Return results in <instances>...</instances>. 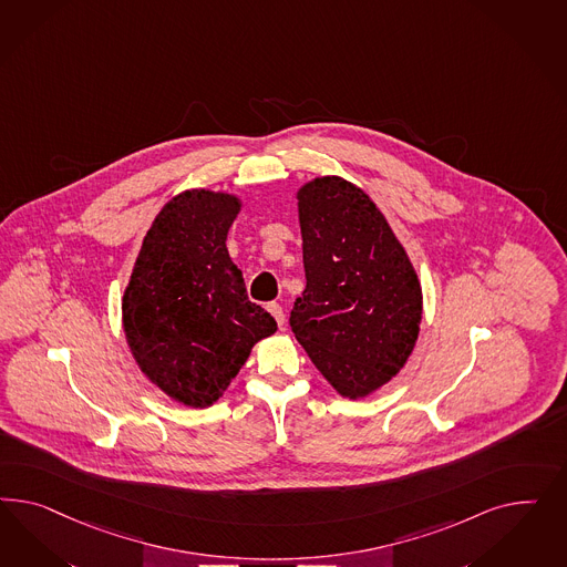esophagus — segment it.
Masks as SVG:
<instances>
[{
  "label": "esophagus",
  "instance_id": "1",
  "mask_svg": "<svg viewBox=\"0 0 567 567\" xmlns=\"http://www.w3.org/2000/svg\"><path fill=\"white\" fill-rule=\"evenodd\" d=\"M268 311L275 316L276 324L282 328L285 327V311L278 306V303H268Z\"/></svg>",
  "mask_w": 567,
  "mask_h": 567
}]
</instances>
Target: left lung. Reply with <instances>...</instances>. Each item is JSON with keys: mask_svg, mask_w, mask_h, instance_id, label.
Returning a JSON list of instances; mask_svg holds the SVG:
<instances>
[{"mask_svg": "<svg viewBox=\"0 0 567 567\" xmlns=\"http://www.w3.org/2000/svg\"><path fill=\"white\" fill-rule=\"evenodd\" d=\"M306 291L291 328L318 372L344 399L389 384L412 355L422 322V285L372 197L328 174L297 193Z\"/></svg>", "mask_w": 567, "mask_h": 567, "instance_id": "obj_1", "label": "left lung"}]
</instances>
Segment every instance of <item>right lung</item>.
Instances as JSON below:
<instances>
[{"mask_svg": "<svg viewBox=\"0 0 567 567\" xmlns=\"http://www.w3.org/2000/svg\"><path fill=\"white\" fill-rule=\"evenodd\" d=\"M240 207L226 190L174 195L141 243L122 295V330L138 370L187 408L214 405L254 344L276 332L226 249Z\"/></svg>", "mask_w": 567, "mask_h": 567, "instance_id": "1", "label": "right lung"}]
</instances>
